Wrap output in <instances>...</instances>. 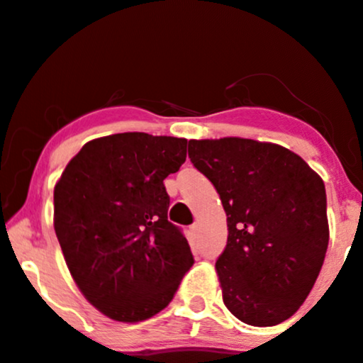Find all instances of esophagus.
<instances>
[{
	"label": "esophagus",
	"instance_id": "obj_1",
	"mask_svg": "<svg viewBox=\"0 0 363 363\" xmlns=\"http://www.w3.org/2000/svg\"><path fill=\"white\" fill-rule=\"evenodd\" d=\"M189 231H191V235H193V237H196V235L199 233V225H198V223L191 225V226H189Z\"/></svg>",
	"mask_w": 363,
	"mask_h": 363
}]
</instances>
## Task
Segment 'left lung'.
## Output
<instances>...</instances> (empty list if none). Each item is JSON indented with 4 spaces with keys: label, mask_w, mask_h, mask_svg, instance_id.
<instances>
[{
    "label": "left lung",
    "mask_w": 363,
    "mask_h": 363,
    "mask_svg": "<svg viewBox=\"0 0 363 363\" xmlns=\"http://www.w3.org/2000/svg\"><path fill=\"white\" fill-rule=\"evenodd\" d=\"M189 159L226 213L228 243L215 265L225 306L252 326L286 321L328 248L325 182L289 148L259 140H189Z\"/></svg>",
    "instance_id": "obj_1"
}]
</instances>
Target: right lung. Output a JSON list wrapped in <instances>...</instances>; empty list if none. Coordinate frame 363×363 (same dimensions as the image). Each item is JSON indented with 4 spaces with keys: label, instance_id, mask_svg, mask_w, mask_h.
Listing matches in <instances>:
<instances>
[{
    "label": "right lung",
    "instance_id": "right-lung-1",
    "mask_svg": "<svg viewBox=\"0 0 363 363\" xmlns=\"http://www.w3.org/2000/svg\"><path fill=\"white\" fill-rule=\"evenodd\" d=\"M186 138L115 133L94 138L54 187V228L82 296L113 321L138 323L172 301L191 265L167 220L164 179L186 160Z\"/></svg>",
    "mask_w": 363,
    "mask_h": 363
}]
</instances>
